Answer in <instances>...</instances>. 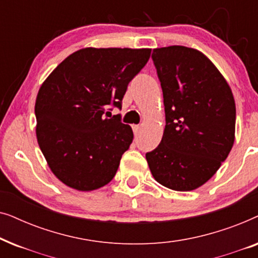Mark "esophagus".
I'll return each mask as SVG.
<instances>
[{
    "label": "esophagus",
    "mask_w": 258,
    "mask_h": 258,
    "mask_svg": "<svg viewBox=\"0 0 258 258\" xmlns=\"http://www.w3.org/2000/svg\"><path fill=\"white\" fill-rule=\"evenodd\" d=\"M140 129H141V126L140 125H136V124H134L133 125V130H134V133L135 134H137L140 132Z\"/></svg>",
    "instance_id": "34e87169"
}]
</instances>
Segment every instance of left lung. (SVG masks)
I'll return each instance as SVG.
<instances>
[{"label": "left lung", "instance_id": "left-lung-1", "mask_svg": "<svg viewBox=\"0 0 258 258\" xmlns=\"http://www.w3.org/2000/svg\"><path fill=\"white\" fill-rule=\"evenodd\" d=\"M151 58L163 91L165 128L147 162L160 184L190 191L213 177L234 146V96L213 62L196 49L157 48Z\"/></svg>", "mask_w": 258, "mask_h": 258}]
</instances>
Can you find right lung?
Here are the masks:
<instances>
[{
	"mask_svg": "<svg viewBox=\"0 0 258 258\" xmlns=\"http://www.w3.org/2000/svg\"><path fill=\"white\" fill-rule=\"evenodd\" d=\"M151 49L84 48L56 67L38 90L36 136L49 168L80 191L101 188L114 178L129 149L130 125L114 115L122 108L130 81Z\"/></svg>",
	"mask_w": 258,
	"mask_h": 258,
	"instance_id": "obj_1",
	"label": "right lung"
}]
</instances>
